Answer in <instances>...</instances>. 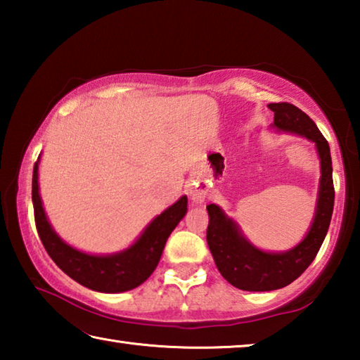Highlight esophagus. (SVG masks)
Here are the masks:
<instances>
[{"label":"esophagus","instance_id":"obj_1","mask_svg":"<svg viewBox=\"0 0 360 360\" xmlns=\"http://www.w3.org/2000/svg\"><path fill=\"white\" fill-rule=\"evenodd\" d=\"M191 197H192L195 203H203L205 202V191H202V188L193 187L191 191Z\"/></svg>","mask_w":360,"mask_h":360}]
</instances>
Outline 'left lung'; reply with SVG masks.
Masks as SVG:
<instances>
[{"label":"left lung","mask_w":360,"mask_h":360,"mask_svg":"<svg viewBox=\"0 0 360 360\" xmlns=\"http://www.w3.org/2000/svg\"><path fill=\"white\" fill-rule=\"evenodd\" d=\"M268 108L275 112L273 129L295 133L316 144L321 158L319 193L307 236L285 252H266L255 248L241 233L238 224L225 216L217 205L206 206L210 216L206 241L217 270L231 285L249 292L285 288L311 265L330 225L335 200L330 148L314 122L290 103H270Z\"/></svg>","instance_id":"8db88e82"}]
</instances>
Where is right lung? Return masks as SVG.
<instances>
[{
    "mask_svg": "<svg viewBox=\"0 0 360 360\" xmlns=\"http://www.w3.org/2000/svg\"><path fill=\"white\" fill-rule=\"evenodd\" d=\"M39 158L33 168V208L38 235L47 254L60 270L85 288L115 294L138 288L148 279L158 265L168 236L187 212V197H181L162 214L152 221L141 236L125 251L109 255H92L77 251L60 238L51 227L42 208L38 184Z\"/></svg>",
    "mask_w": 360,
    "mask_h": 360,
    "instance_id": "right-lung-1",
    "label": "right lung"
}]
</instances>
